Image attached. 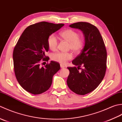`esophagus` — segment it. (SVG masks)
Returning <instances> with one entry per match:
<instances>
[{
	"label": "esophagus",
	"instance_id": "34e87169",
	"mask_svg": "<svg viewBox=\"0 0 122 122\" xmlns=\"http://www.w3.org/2000/svg\"><path fill=\"white\" fill-rule=\"evenodd\" d=\"M60 66H61V67L62 68H64L65 67V66L63 65H62V64H61L60 65Z\"/></svg>",
	"mask_w": 122,
	"mask_h": 122
}]
</instances>
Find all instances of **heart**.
Masks as SVG:
<instances>
[{
  "label": "heart",
  "instance_id": "b5f03b06",
  "mask_svg": "<svg viewBox=\"0 0 122 122\" xmlns=\"http://www.w3.org/2000/svg\"><path fill=\"white\" fill-rule=\"evenodd\" d=\"M61 38L69 43L68 48L75 53H79L84 46V41L81 38L79 34L74 30L68 29L65 30L60 33ZM58 44V38L55 34H51L47 39V44L51 51H56ZM73 54L70 52H57L51 55L53 61L61 64L66 63L68 61L73 58Z\"/></svg>",
  "mask_w": 122,
  "mask_h": 122
}]
</instances>
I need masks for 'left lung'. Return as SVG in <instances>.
Returning a JSON list of instances; mask_svg holds the SVG:
<instances>
[{
    "instance_id": "left-lung-1",
    "label": "left lung",
    "mask_w": 122,
    "mask_h": 122,
    "mask_svg": "<svg viewBox=\"0 0 122 122\" xmlns=\"http://www.w3.org/2000/svg\"><path fill=\"white\" fill-rule=\"evenodd\" d=\"M83 31L85 46L81 53L72 61L77 66L67 67L69 74L67 79L68 87L75 93L84 95L95 89L102 81L106 70L107 52L98 29L86 22H78L69 25ZM82 66L83 68H80ZM79 69L81 71H79Z\"/></svg>"
}]
</instances>
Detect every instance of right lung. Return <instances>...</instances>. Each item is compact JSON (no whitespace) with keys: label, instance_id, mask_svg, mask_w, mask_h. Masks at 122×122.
<instances>
[{"label":"right lung","instance_id":"right-lung-1","mask_svg":"<svg viewBox=\"0 0 122 122\" xmlns=\"http://www.w3.org/2000/svg\"><path fill=\"white\" fill-rule=\"evenodd\" d=\"M64 25L46 21L31 25L17 41L13 51L14 71L19 84L28 92L36 95L48 90L54 75L60 69L57 62L51 61L43 67L40 64L49 60L45 56L48 37Z\"/></svg>","mask_w":122,"mask_h":122}]
</instances>
